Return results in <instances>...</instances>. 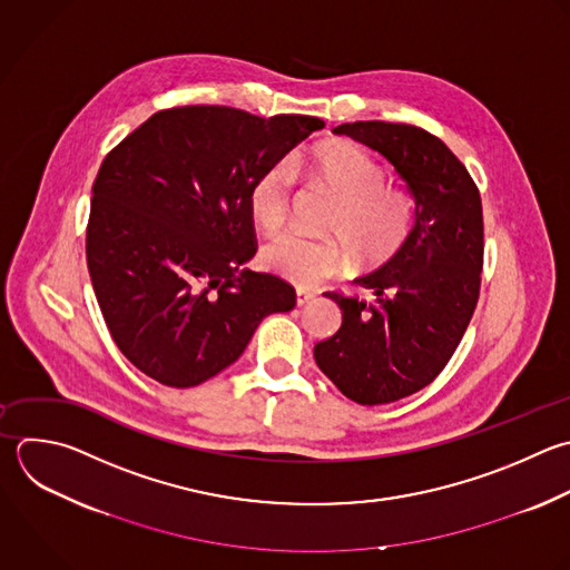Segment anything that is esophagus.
Instances as JSON below:
<instances>
[{
	"instance_id": "obj_1",
	"label": "esophagus",
	"mask_w": 570,
	"mask_h": 570,
	"mask_svg": "<svg viewBox=\"0 0 570 570\" xmlns=\"http://www.w3.org/2000/svg\"><path fill=\"white\" fill-rule=\"evenodd\" d=\"M312 298H314L312 292H307V289H296V305H298V307L307 305Z\"/></svg>"
}]
</instances>
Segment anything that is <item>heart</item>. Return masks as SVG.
<instances>
[{
	"label": "heart",
	"mask_w": 570,
	"mask_h": 570,
	"mask_svg": "<svg viewBox=\"0 0 570 570\" xmlns=\"http://www.w3.org/2000/svg\"><path fill=\"white\" fill-rule=\"evenodd\" d=\"M303 169L334 198L325 232L337 238L283 234L263 249L267 269L298 287H316L341 272L345 254L358 267H376L401 249L414 223V198L403 185L383 180V165L372 154L354 142L332 140L312 149ZM292 196V174L285 167L267 169L249 191L254 220L269 234L283 229Z\"/></svg>",
	"instance_id": "b5f03b06"
}]
</instances>
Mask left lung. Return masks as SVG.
I'll return each mask as SVG.
<instances>
[{"mask_svg": "<svg viewBox=\"0 0 570 570\" xmlns=\"http://www.w3.org/2000/svg\"><path fill=\"white\" fill-rule=\"evenodd\" d=\"M334 134L385 156L414 196L401 249L356 278L372 298L327 292L343 323L314 345L318 367L347 399L381 405L430 385L465 334L483 269L481 196L461 160L421 127L367 120Z\"/></svg>", "mask_w": 570, "mask_h": 570, "instance_id": "obj_1", "label": "left lung"}]
</instances>
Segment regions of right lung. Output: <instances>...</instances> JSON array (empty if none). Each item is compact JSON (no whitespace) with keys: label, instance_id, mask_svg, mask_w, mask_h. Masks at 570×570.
<instances>
[{"label":"right lung","instance_id":"1","mask_svg":"<svg viewBox=\"0 0 570 570\" xmlns=\"http://www.w3.org/2000/svg\"><path fill=\"white\" fill-rule=\"evenodd\" d=\"M312 116L171 107L114 147L94 183L87 265L120 352L169 387L232 365L294 287L243 269L258 249L249 191L323 129Z\"/></svg>","mask_w":570,"mask_h":570}]
</instances>
